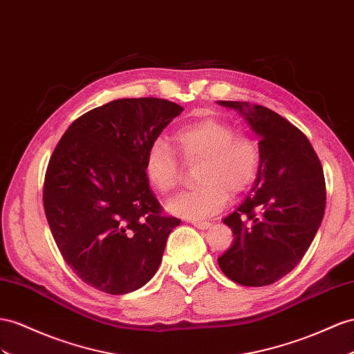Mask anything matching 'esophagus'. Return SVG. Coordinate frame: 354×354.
Masks as SVG:
<instances>
[{
  "label": "esophagus",
  "mask_w": 354,
  "mask_h": 354,
  "mask_svg": "<svg viewBox=\"0 0 354 354\" xmlns=\"http://www.w3.org/2000/svg\"><path fill=\"white\" fill-rule=\"evenodd\" d=\"M192 223L194 227H197V229H201V230H205V229H209L211 227V223L209 221H202V220H192L189 221Z\"/></svg>",
  "instance_id": "1"
}]
</instances>
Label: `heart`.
Segmentation results:
<instances>
[{
	"label": "heart",
	"instance_id": "obj_1",
	"mask_svg": "<svg viewBox=\"0 0 354 354\" xmlns=\"http://www.w3.org/2000/svg\"><path fill=\"white\" fill-rule=\"evenodd\" d=\"M233 125L215 118L187 124L176 131L175 142L188 165H198L201 188L169 202V211L187 220H203L220 212L230 193L239 194L254 183L261 162L259 142L248 134H234ZM145 176L161 194L174 192L183 166L162 139L153 140L145 153Z\"/></svg>",
	"mask_w": 354,
	"mask_h": 354
}]
</instances>
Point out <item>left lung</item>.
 <instances>
[{
	"mask_svg": "<svg viewBox=\"0 0 354 354\" xmlns=\"http://www.w3.org/2000/svg\"><path fill=\"white\" fill-rule=\"evenodd\" d=\"M216 103L245 118L261 149L252 193L223 220L234 241L218 265L241 286H269L296 268L320 227L323 167L306 136L281 115L247 102Z\"/></svg>",
	"mask_w": 354,
	"mask_h": 354,
	"instance_id": "8db88e82",
	"label": "left lung"
}]
</instances>
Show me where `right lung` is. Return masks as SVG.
Listing matches in <instances>:
<instances>
[{"mask_svg":"<svg viewBox=\"0 0 354 354\" xmlns=\"http://www.w3.org/2000/svg\"><path fill=\"white\" fill-rule=\"evenodd\" d=\"M184 109L120 98L68 127L49 160L43 205L70 269L100 292L125 295L156 275L170 232L143 170L149 145Z\"/></svg>","mask_w":354,"mask_h":354,"instance_id":"right-lung-1","label":"right lung"}]
</instances>
